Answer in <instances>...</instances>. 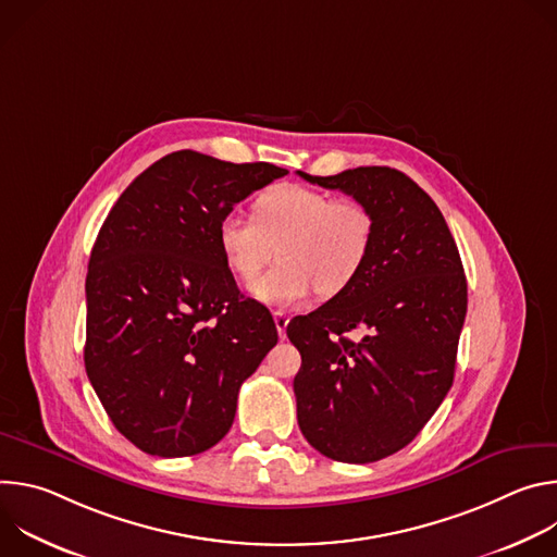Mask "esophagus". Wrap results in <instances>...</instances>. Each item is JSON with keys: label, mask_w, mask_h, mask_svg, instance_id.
Segmentation results:
<instances>
[{"label": "esophagus", "mask_w": 557, "mask_h": 557, "mask_svg": "<svg viewBox=\"0 0 557 557\" xmlns=\"http://www.w3.org/2000/svg\"><path fill=\"white\" fill-rule=\"evenodd\" d=\"M273 320H275L277 335L284 339V337H286V326H288V322H290V317H288L286 312H282V310H275V312H273Z\"/></svg>", "instance_id": "obj_1"}]
</instances>
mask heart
<instances>
[{
  "instance_id": "heart-1",
  "label": "heart",
  "mask_w": 557,
  "mask_h": 557,
  "mask_svg": "<svg viewBox=\"0 0 557 557\" xmlns=\"http://www.w3.org/2000/svg\"><path fill=\"white\" fill-rule=\"evenodd\" d=\"M372 235L374 220L361 202L284 183L256 198L253 218L235 211L222 215L215 240L226 269L245 282L280 251L282 262L253 282L251 293L269 306L288 308L314 290H344L361 273Z\"/></svg>"
}]
</instances>
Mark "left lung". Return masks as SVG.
Segmentation results:
<instances>
[{
  "mask_svg": "<svg viewBox=\"0 0 557 557\" xmlns=\"http://www.w3.org/2000/svg\"><path fill=\"white\" fill-rule=\"evenodd\" d=\"M297 174L352 196L374 220L361 273L286 326L301 355L297 423L324 456L374 462L412 443L451 387L467 312L462 262L434 200L399 170Z\"/></svg>",
  "mask_w": 557,
  "mask_h": 557,
  "instance_id": "left-lung-1",
  "label": "left lung"
}]
</instances>
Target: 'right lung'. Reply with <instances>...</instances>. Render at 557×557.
I'll return each mask as SVG.
<instances>
[{
	"instance_id": "add662e5",
	"label": "right lung",
	"mask_w": 557,
	"mask_h": 557,
	"mask_svg": "<svg viewBox=\"0 0 557 557\" xmlns=\"http://www.w3.org/2000/svg\"><path fill=\"white\" fill-rule=\"evenodd\" d=\"M288 172L168 153L116 200L92 247L86 372L114 428L151 456L213 447L237 392L277 344L269 308L237 288L218 249L233 205Z\"/></svg>"
}]
</instances>
